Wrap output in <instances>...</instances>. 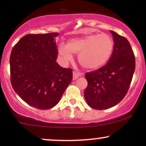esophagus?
<instances>
[{
	"label": "esophagus",
	"instance_id": "1",
	"mask_svg": "<svg viewBox=\"0 0 146 146\" xmlns=\"http://www.w3.org/2000/svg\"><path fill=\"white\" fill-rule=\"evenodd\" d=\"M80 74L79 73H78V72L73 71V80L78 79L79 77H80Z\"/></svg>",
	"mask_w": 146,
	"mask_h": 146
}]
</instances>
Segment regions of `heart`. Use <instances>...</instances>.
Masks as SVG:
<instances>
[{
    "instance_id": "1",
    "label": "heart",
    "mask_w": 146,
    "mask_h": 146,
    "mask_svg": "<svg viewBox=\"0 0 146 146\" xmlns=\"http://www.w3.org/2000/svg\"><path fill=\"white\" fill-rule=\"evenodd\" d=\"M114 42L109 35L90 34L73 38L66 45L60 44L58 53L65 62L73 60V54H78L80 64L86 69H96L104 65L111 56Z\"/></svg>"
}]
</instances>
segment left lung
<instances>
[{
    "label": "left lung",
    "instance_id": "left-lung-1",
    "mask_svg": "<svg viewBox=\"0 0 146 146\" xmlns=\"http://www.w3.org/2000/svg\"><path fill=\"white\" fill-rule=\"evenodd\" d=\"M110 33L115 44L109 60L105 66L85 75L88 82L85 100L96 110L108 109L123 100L135 69V58L128 40L113 31Z\"/></svg>",
    "mask_w": 146,
    "mask_h": 146
}]
</instances>
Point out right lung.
<instances>
[{
  "mask_svg": "<svg viewBox=\"0 0 146 146\" xmlns=\"http://www.w3.org/2000/svg\"><path fill=\"white\" fill-rule=\"evenodd\" d=\"M58 36V33L26 35L10 55L11 86L23 101L38 109L54 107L73 79L71 68L56 62Z\"/></svg>",
  "mask_w": 146,
  "mask_h": 146,
  "instance_id": "add662e5",
  "label": "right lung"
}]
</instances>
